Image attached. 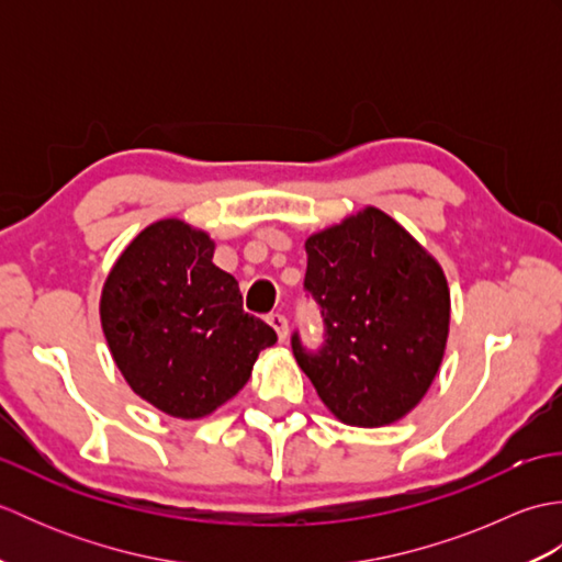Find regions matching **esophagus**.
<instances>
[{
	"mask_svg": "<svg viewBox=\"0 0 562 562\" xmlns=\"http://www.w3.org/2000/svg\"><path fill=\"white\" fill-rule=\"evenodd\" d=\"M268 324L274 328V333H278V338L280 340H284V338H288V318H284L282 314H270L268 316Z\"/></svg>",
	"mask_w": 562,
	"mask_h": 562,
	"instance_id": "34e87169",
	"label": "esophagus"
}]
</instances>
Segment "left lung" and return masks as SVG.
Here are the masks:
<instances>
[{
	"label": "left lung",
	"instance_id": "obj_1",
	"mask_svg": "<svg viewBox=\"0 0 562 562\" xmlns=\"http://www.w3.org/2000/svg\"><path fill=\"white\" fill-rule=\"evenodd\" d=\"M304 290L324 316V345L292 352L338 420L381 427L427 393L449 336L439 262L389 214L367 207L306 238Z\"/></svg>",
	"mask_w": 562,
	"mask_h": 562
}]
</instances>
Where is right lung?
Wrapping results in <instances>:
<instances>
[{
	"instance_id": "obj_1",
	"label": "right lung",
	"mask_w": 562,
	"mask_h": 562,
	"mask_svg": "<svg viewBox=\"0 0 562 562\" xmlns=\"http://www.w3.org/2000/svg\"><path fill=\"white\" fill-rule=\"evenodd\" d=\"M212 254L205 232L161 220L123 250L101 294L103 336L130 389L183 420L234 398L278 340Z\"/></svg>"
}]
</instances>
